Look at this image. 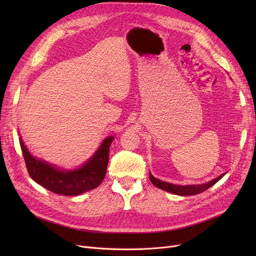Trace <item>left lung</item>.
Here are the masks:
<instances>
[{
    "instance_id": "left-lung-1",
    "label": "left lung",
    "mask_w": 256,
    "mask_h": 256,
    "mask_svg": "<svg viewBox=\"0 0 256 256\" xmlns=\"http://www.w3.org/2000/svg\"><path fill=\"white\" fill-rule=\"evenodd\" d=\"M226 173L221 174L220 176H218L217 178H214L206 184H189V186H178V184H173L170 182H166L163 180H160L156 178H154L152 176V173H150V182L154 184V186H156L158 189H162L164 191H167L169 193H173L176 195H180V196H190V195H196L199 193H202L206 190H208V188H210L212 186H214L217 182H219Z\"/></svg>"
}]
</instances>
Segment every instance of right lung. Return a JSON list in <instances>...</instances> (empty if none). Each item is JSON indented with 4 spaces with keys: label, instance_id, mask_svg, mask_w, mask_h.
<instances>
[{
    "label": "right lung",
    "instance_id": "1",
    "mask_svg": "<svg viewBox=\"0 0 256 256\" xmlns=\"http://www.w3.org/2000/svg\"><path fill=\"white\" fill-rule=\"evenodd\" d=\"M113 140L114 137L106 138L96 154L84 165L74 170H61L42 160L34 158L26 147L22 137H20V144L26 170L34 182L55 194L76 196L96 189L104 180Z\"/></svg>",
    "mask_w": 256,
    "mask_h": 256
}]
</instances>
